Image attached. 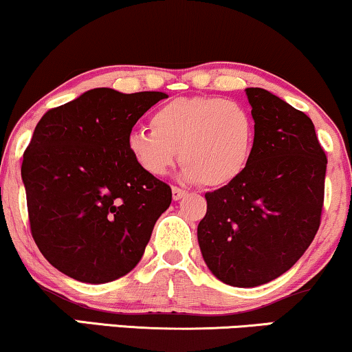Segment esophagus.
I'll return each mask as SVG.
<instances>
[{"label": "esophagus", "instance_id": "34e87169", "mask_svg": "<svg viewBox=\"0 0 352 352\" xmlns=\"http://www.w3.org/2000/svg\"><path fill=\"white\" fill-rule=\"evenodd\" d=\"M186 195L185 190L179 188V186H172V198L173 201H179V199H182Z\"/></svg>", "mask_w": 352, "mask_h": 352}]
</instances>
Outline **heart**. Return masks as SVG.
Here are the masks:
<instances>
[{
  "label": "heart",
  "mask_w": 352,
  "mask_h": 352,
  "mask_svg": "<svg viewBox=\"0 0 352 352\" xmlns=\"http://www.w3.org/2000/svg\"><path fill=\"white\" fill-rule=\"evenodd\" d=\"M149 123L128 133L126 149L153 177L166 175L179 155L186 179L219 188L245 172L255 151V120L237 100L179 97L155 109Z\"/></svg>",
  "instance_id": "1"
}]
</instances>
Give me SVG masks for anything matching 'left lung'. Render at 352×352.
Returning a JSON list of instances; mask_svg holds the SVG:
<instances>
[{
	"instance_id": "left-lung-1",
	"label": "left lung",
	"mask_w": 352,
	"mask_h": 352,
	"mask_svg": "<svg viewBox=\"0 0 352 352\" xmlns=\"http://www.w3.org/2000/svg\"><path fill=\"white\" fill-rule=\"evenodd\" d=\"M245 94L255 151L237 180L204 195L198 242L217 279L255 287L286 273L312 243L328 161L304 112L265 89L248 87Z\"/></svg>"
}]
</instances>
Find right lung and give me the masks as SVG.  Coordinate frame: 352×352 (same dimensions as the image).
Returning a JSON list of instances; mask_svg holds the SVG:
<instances>
[{"label": "right lung", "instance_id": "1", "mask_svg": "<svg viewBox=\"0 0 352 352\" xmlns=\"http://www.w3.org/2000/svg\"><path fill=\"white\" fill-rule=\"evenodd\" d=\"M164 92L122 94L99 87L40 118L21 173L30 234L38 250L69 278L118 279L143 256L172 190L141 170L128 133Z\"/></svg>", "mask_w": 352, "mask_h": 352}]
</instances>
